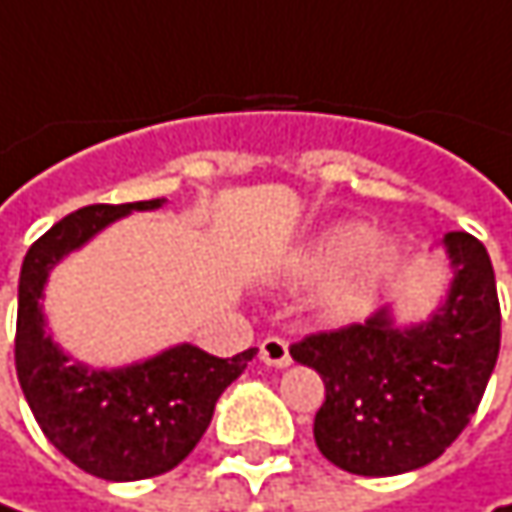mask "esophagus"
<instances>
[{"mask_svg":"<svg viewBox=\"0 0 512 512\" xmlns=\"http://www.w3.org/2000/svg\"><path fill=\"white\" fill-rule=\"evenodd\" d=\"M260 359L269 365V368H289L292 365V356H289V345L278 336H269L260 342Z\"/></svg>","mask_w":512,"mask_h":512,"instance_id":"obj_1","label":"esophagus"}]
</instances>
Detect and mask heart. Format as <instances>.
I'll list each match as a JSON object with an SVG mask.
<instances>
[{
    "label": "heart",
    "instance_id": "obj_1",
    "mask_svg": "<svg viewBox=\"0 0 512 512\" xmlns=\"http://www.w3.org/2000/svg\"><path fill=\"white\" fill-rule=\"evenodd\" d=\"M403 269V249L376 237L362 220H342L321 228L286 257V275L295 281H324L321 307L327 313H356L379 298V292Z\"/></svg>",
    "mask_w": 512,
    "mask_h": 512
}]
</instances>
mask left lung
Returning a JSON list of instances; mask_svg holds the SVG:
<instances>
[{"instance_id":"obj_1","label":"left lung","mask_w":512,"mask_h":512,"mask_svg":"<svg viewBox=\"0 0 512 512\" xmlns=\"http://www.w3.org/2000/svg\"><path fill=\"white\" fill-rule=\"evenodd\" d=\"M437 246L452 278L432 316L403 324L382 307L365 324L289 350L324 379L313 437L345 472L382 478L432 464L464 432L496 368L501 310L490 255L466 231Z\"/></svg>"}]
</instances>
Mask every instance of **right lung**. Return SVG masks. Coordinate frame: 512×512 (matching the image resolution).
Masks as SVG:
<instances>
[{
  "instance_id": "1",
  "label": "right lung",
  "mask_w": 512,
  "mask_h": 512,
  "mask_svg": "<svg viewBox=\"0 0 512 512\" xmlns=\"http://www.w3.org/2000/svg\"><path fill=\"white\" fill-rule=\"evenodd\" d=\"M162 205L167 199L86 205L48 228L19 272L16 376L22 394L43 435L72 464L104 481H141L182 464L205 435L220 394L257 353L249 347L220 359L179 342L118 368H92L48 333L43 298L60 260L112 223Z\"/></svg>"
}]
</instances>
